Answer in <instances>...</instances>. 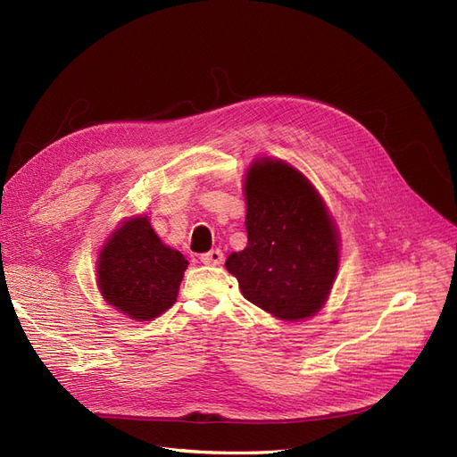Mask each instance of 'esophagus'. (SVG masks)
<instances>
[{
  "label": "esophagus",
  "mask_w": 457,
  "mask_h": 457,
  "mask_svg": "<svg viewBox=\"0 0 457 457\" xmlns=\"http://www.w3.org/2000/svg\"><path fill=\"white\" fill-rule=\"evenodd\" d=\"M200 261L204 262V265H213V267H217V265H220V262H223V252H220V250H212V252L204 253V255L200 257Z\"/></svg>",
  "instance_id": "obj_1"
}]
</instances>
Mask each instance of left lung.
<instances>
[{
  "label": "left lung",
  "instance_id": "8db88e82",
  "mask_svg": "<svg viewBox=\"0 0 457 457\" xmlns=\"http://www.w3.org/2000/svg\"><path fill=\"white\" fill-rule=\"evenodd\" d=\"M245 250L228 255L242 295L286 322L324 307L339 269V232L309 179L284 160L257 158L244 179Z\"/></svg>",
  "mask_w": 457,
  "mask_h": 457
}]
</instances>
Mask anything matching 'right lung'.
<instances>
[{"label":"right lung","mask_w":457,"mask_h":457,"mask_svg":"<svg viewBox=\"0 0 457 457\" xmlns=\"http://www.w3.org/2000/svg\"><path fill=\"white\" fill-rule=\"evenodd\" d=\"M187 267L185 255L160 240L148 215H133L101 247L96 286L108 305L135 322H150L173 307Z\"/></svg>","instance_id":"1"}]
</instances>
